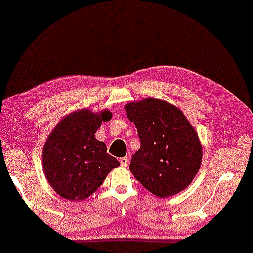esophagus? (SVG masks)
<instances>
[{
  "instance_id": "34e87169",
  "label": "esophagus",
  "mask_w": 253,
  "mask_h": 253,
  "mask_svg": "<svg viewBox=\"0 0 253 253\" xmlns=\"http://www.w3.org/2000/svg\"><path fill=\"white\" fill-rule=\"evenodd\" d=\"M120 162H121L122 166H127V165H128V159H127L126 157H124V158H121V160H120Z\"/></svg>"
}]
</instances>
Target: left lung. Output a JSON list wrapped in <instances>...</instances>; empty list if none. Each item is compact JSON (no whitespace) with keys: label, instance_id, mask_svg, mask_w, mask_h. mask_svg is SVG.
Here are the masks:
<instances>
[{"label":"left lung","instance_id":"left-lung-1","mask_svg":"<svg viewBox=\"0 0 253 253\" xmlns=\"http://www.w3.org/2000/svg\"><path fill=\"white\" fill-rule=\"evenodd\" d=\"M125 110L141 144L131 158L132 175L160 198L186 189L200 169L202 147L184 113L152 98L128 103Z\"/></svg>","mask_w":253,"mask_h":253}]
</instances>
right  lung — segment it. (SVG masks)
Here are the masks:
<instances>
[{
	"mask_svg": "<svg viewBox=\"0 0 253 253\" xmlns=\"http://www.w3.org/2000/svg\"><path fill=\"white\" fill-rule=\"evenodd\" d=\"M112 118L107 110L83 109L64 117L47 137L42 152L44 175L51 187L69 201L84 200L103 184L120 162L107 153L94 135L102 122Z\"/></svg>",
	"mask_w": 253,
	"mask_h": 253,
	"instance_id": "1",
	"label": "right lung"
}]
</instances>
